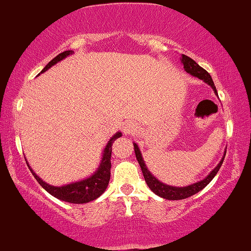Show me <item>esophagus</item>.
Returning a JSON list of instances; mask_svg holds the SVG:
<instances>
[{"instance_id": "34e87169", "label": "esophagus", "mask_w": 251, "mask_h": 251, "mask_svg": "<svg viewBox=\"0 0 251 251\" xmlns=\"http://www.w3.org/2000/svg\"><path fill=\"white\" fill-rule=\"evenodd\" d=\"M122 131L125 135H131L135 132V126L132 123H125L122 126Z\"/></svg>"}]
</instances>
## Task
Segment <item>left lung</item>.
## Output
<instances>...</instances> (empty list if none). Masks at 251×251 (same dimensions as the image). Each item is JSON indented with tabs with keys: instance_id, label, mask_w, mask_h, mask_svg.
Segmentation results:
<instances>
[{
	"instance_id": "obj_1",
	"label": "left lung",
	"mask_w": 251,
	"mask_h": 251,
	"mask_svg": "<svg viewBox=\"0 0 251 251\" xmlns=\"http://www.w3.org/2000/svg\"><path fill=\"white\" fill-rule=\"evenodd\" d=\"M181 62L182 64H183L185 72L190 74L191 76H195V77H199L200 79H202V81H204L205 83L209 84L211 88H213L214 93L217 95L216 87H215L210 74H209L207 70H204L202 67H200L199 64L193 60V58L188 57L187 55H182ZM134 149H135V155H136V158L138 161V164H140L141 170H142L143 173L144 179H146L148 187L152 190V193H155L157 196H160L162 199H166V200H172V201H174V200L188 199V197L195 195L196 193L201 191L203 188L207 187V185L210 183L211 179H213L215 176H216V174L219 173L220 168L222 166L223 161H225V157H226V151H225V155H223L222 160L220 161V163L217 164V166L211 170L210 174H209L207 177L203 178L202 181H199L196 182V183H193L190 185H185V187H173V185L162 183L161 181H158V179L156 178L151 173H150V170H148L146 163H144L142 154H141V150L138 148L136 143H134Z\"/></svg>"
}]
</instances>
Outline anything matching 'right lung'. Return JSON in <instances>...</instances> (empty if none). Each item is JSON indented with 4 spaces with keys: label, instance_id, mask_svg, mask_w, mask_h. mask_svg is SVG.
<instances>
[{
    "label": "right lung",
    "instance_id": "add662e5",
    "mask_svg": "<svg viewBox=\"0 0 251 251\" xmlns=\"http://www.w3.org/2000/svg\"><path fill=\"white\" fill-rule=\"evenodd\" d=\"M73 50H66V51L58 54L56 57L52 58L51 61L47 64L46 67L43 68L42 73H46L49 68L55 66L56 63L64 60V58L68 57V56L73 55ZM38 74V75H40ZM122 136V132L117 131L116 134L114 135L110 140L108 141L107 146H105L104 150H103L101 163H100L99 168L96 169V172L93 174V175L89 176V177L81 179V181L73 182V183L61 185V187H55V185H50L48 183L41 179L36 174L34 173V170L31 169L30 166L28 164L29 169L34 177L36 178V181L41 184V187L43 188L44 190H47L50 195H52L56 199L61 200V201L69 202V203H75V204H82V203H88L90 201H94L97 197H100L104 193L105 189H107L109 184V179H110V168H111V146H113L114 141L116 138Z\"/></svg>",
    "mask_w": 251,
    "mask_h": 251
}]
</instances>
